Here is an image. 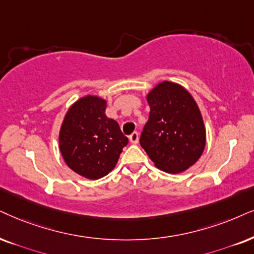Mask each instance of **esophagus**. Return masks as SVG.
<instances>
[{"mask_svg": "<svg viewBox=\"0 0 254 254\" xmlns=\"http://www.w3.org/2000/svg\"><path fill=\"white\" fill-rule=\"evenodd\" d=\"M129 139H130V142L132 143V144H137L138 142H139V133H138V132L131 133L130 137H129Z\"/></svg>", "mask_w": 254, "mask_h": 254, "instance_id": "34e87169", "label": "esophagus"}]
</instances>
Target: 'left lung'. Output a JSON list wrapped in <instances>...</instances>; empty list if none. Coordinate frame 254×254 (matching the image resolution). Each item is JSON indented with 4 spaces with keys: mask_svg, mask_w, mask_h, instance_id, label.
I'll return each instance as SVG.
<instances>
[{
    "mask_svg": "<svg viewBox=\"0 0 254 254\" xmlns=\"http://www.w3.org/2000/svg\"><path fill=\"white\" fill-rule=\"evenodd\" d=\"M146 99L150 115L140 134V146L162 171H185L200 158L206 144L197 103L185 88L168 81L156 85Z\"/></svg>",
    "mask_w": 254,
    "mask_h": 254,
    "instance_id": "left-lung-1",
    "label": "left lung"
}]
</instances>
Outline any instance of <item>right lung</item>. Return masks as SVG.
Wrapping results in <instances>:
<instances>
[{
	"instance_id": "1",
	"label": "right lung",
	"mask_w": 254,
	"mask_h": 254,
	"mask_svg": "<svg viewBox=\"0 0 254 254\" xmlns=\"http://www.w3.org/2000/svg\"><path fill=\"white\" fill-rule=\"evenodd\" d=\"M107 102L97 96L79 98L69 108L60 130V150L72 171L99 179L112 171L127 138L105 115Z\"/></svg>"
}]
</instances>
